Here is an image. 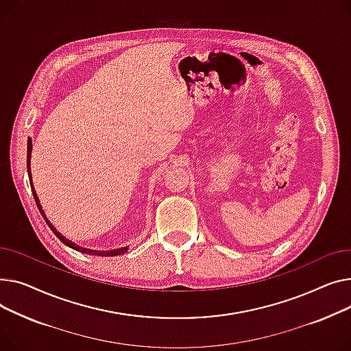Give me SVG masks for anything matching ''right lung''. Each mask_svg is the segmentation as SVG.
<instances>
[{"instance_id": "1", "label": "right lung", "mask_w": 351, "mask_h": 351, "mask_svg": "<svg viewBox=\"0 0 351 351\" xmlns=\"http://www.w3.org/2000/svg\"><path fill=\"white\" fill-rule=\"evenodd\" d=\"M31 153H32V140H31V138H28V149H27V169H28V176H29L31 190H32V194H34V198H35V202H36V207H38L39 213L43 214V217H44L45 222L48 223V226H49V228L52 230V232H53V234H55V235H56L62 242H64L66 246H69V248H72V250H75V251H77V252H82V254L95 255V256H117V255H121V254L128 252V248H129V246H123V248H119V250H110V251H96V250H88V248H84V246H79V245H76L75 242H72V241H69L68 238H65V237L62 235L59 231H56L55 226H53V225L51 223V221L47 218V215H45L44 210H43V207H40L39 198H38L36 191H35V189H34L32 177H31Z\"/></svg>"}]
</instances>
